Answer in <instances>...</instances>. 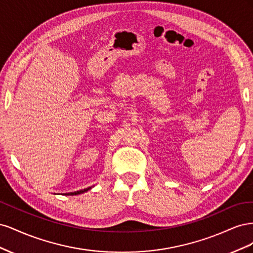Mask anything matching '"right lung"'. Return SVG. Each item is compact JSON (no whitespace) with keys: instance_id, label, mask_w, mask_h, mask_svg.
I'll list each match as a JSON object with an SVG mask.
<instances>
[{"instance_id":"obj_1","label":"right lung","mask_w":253,"mask_h":253,"mask_svg":"<svg viewBox=\"0 0 253 253\" xmlns=\"http://www.w3.org/2000/svg\"><path fill=\"white\" fill-rule=\"evenodd\" d=\"M89 189H91V188H90V187H88V188H86V189H83V190L76 191V192H70V193H66L65 195H78V194H81V193L86 192V191H88Z\"/></svg>"}]
</instances>
